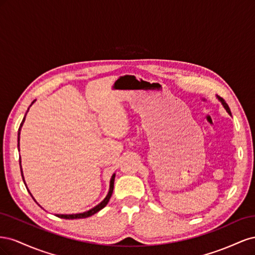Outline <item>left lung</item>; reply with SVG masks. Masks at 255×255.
Here are the masks:
<instances>
[{"label": "left lung", "instance_id": "1", "mask_svg": "<svg viewBox=\"0 0 255 255\" xmlns=\"http://www.w3.org/2000/svg\"><path fill=\"white\" fill-rule=\"evenodd\" d=\"M217 99L219 100V101L221 102V104H222V106L223 107H225V110L228 112V114L229 115H231V116H232V114H231V111H230V109H229V106H228V104L226 103V101H225V100H223L222 98H220V97H217Z\"/></svg>", "mask_w": 255, "mask_h": 255}]
</instances>
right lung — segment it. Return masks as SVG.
<instances>
[{
    "mask_svg": "<svg viewBox=\"0 0 255 255\" xmlns=\"http://www.w3.org/2000/svg\"><path fill=\"white\" fill-rule=\"evenodd\" d=\"M34 102H35V101H33V102H32V104H33ZM32 104H30V106H32ZM30 106H29V107H30ZM29 107L27 109V112H28V110H29ZM27 112H26V114H27ZM26 114H25V116H24V118H23V120H22V122H21V125H20V128H19V130H18V149H19V150H20V133H21V128H22V126H23V123H24V121H25ZM19 163H20V167H21V157H19ZM21 174H22L23 182H24L25 186H26V183H25V181H24V176H23L22 167H21ZM115 176H116V173H114V174L112 175V177H111L109 194L106 195V197L104 198L103 201L100 202V203H99L98 205H96L95 207H92L91 210L86 211V212H84V213H79V214H56L55 216H57V217H59V218H64V219H80V218H87V217H90V216L95 215V214H96V213H98L99 211H101L102 208H103V207H105V206H106V204L109 203L110 199H111V197H112V195H113ZM26 188H27V187H26ZM27 190H28V188H27ZM28 192L30 194V191H29V190H28ZM30 196H32V194H30ZM32 197H33V196H32ZM33 199H34V197H33ZM34 200H35V199H34ZM35 201H36V200H35Z\"/></svg>",
    "mask_w": 255,
    "mask_h": 255,
    "instance_id": "obj_1",
    "label": "right lung"
}]
</instances>
